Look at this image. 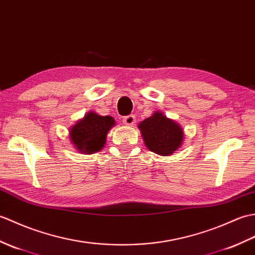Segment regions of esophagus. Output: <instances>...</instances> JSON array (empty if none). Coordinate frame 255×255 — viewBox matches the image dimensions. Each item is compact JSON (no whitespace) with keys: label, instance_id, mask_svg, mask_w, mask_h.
<instances>
[{"label":"esophagus","instance_id":"esophagus-1","mask_svg":"<svg viewBox=\"0 0 255 255\" xmlns=\"http://www.w3.org/2000/svg\"><path fill=\"white\" fill-rule=\"evenodd\" d=\"M123 122H124V124H127V126H133V124L135 123V116L128 115L127 117H124Z\"/></svg>","mask_w":255,"mask_h":255}]
</instances>
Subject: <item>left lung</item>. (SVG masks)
Segmentation results:
<instances>
[{
	"label": "left lung",
	"instance_id": "8db88e82",
	"mask_svg": "<svg viewBox=\"0 0 255 255\" xmlns=\"http://www.w3.org/2000/svg\"><path fill=\"white\" fill-rule=\"evenodd\" d=\"M147 148L161 156L172 155L183 142V129L177 122L156 111L138 124Z\"/></svg>",
	"mask_w": 255,
	"mask_h": 255
}]
</instances>
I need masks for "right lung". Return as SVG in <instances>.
I'll list each match as a JSON object with an SVG mask.
<instances>
[{"label": "right lung", "mask_w": 255, "mask_h": 255, "mask_svg": "<svg viewBox=\"0 0 255 255\" xmlns=\"http://www.w3.org/2000/svg\"><path fill=\"white\" fill-rule=\"evenodd\" d=\"M115 119L109 116H99L88 112L82 120L77 121L70 129V138L75 148L83 154H94L106 144L107 134L115 126Z\"/></svg>", "instance_id": "add662e5"}]
</instances>
